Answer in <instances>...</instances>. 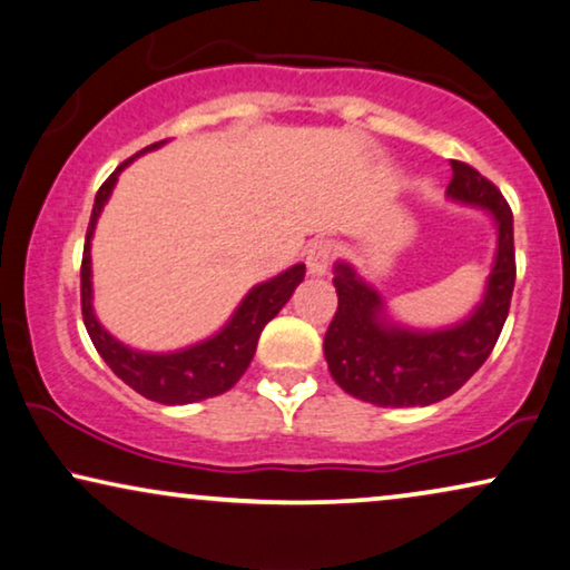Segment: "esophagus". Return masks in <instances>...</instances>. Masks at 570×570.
<instances>
[{
	"instance_id": "esophagus-1",
	"label": "esophagus",
	"mask_w": 570,
	"mask_h": 570,
	"mask_svg": "<svg viewBox=\"0 0 570 570\" xmlns=\"http://www.w3.org/2000/svg\"><path fill=\"white\" fill-rule=\"evenodd\" d=\"M333 253H336V245L331 239H315L307 249V271L313 276H325L333 261Z\"/></svg>"
}]
</instances>
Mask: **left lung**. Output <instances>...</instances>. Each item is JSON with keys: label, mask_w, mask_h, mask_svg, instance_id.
<instances>
[{"label": "left lung", "mask_w": 570, "mask_h": 570, "mask_svg": "<svg viewBox=\"0 0 570 570\" xmlns=\"http://www.w3.org/2000/svg\"><path fill=\"white\" fill-rule=\"evenodd\" d=\"M451 200L495 218L498 249L474 313L456 325L416 331L385 315L383 297L348 263H336L338 309L325 331L328 370L348 396L375 406H430L456 393L498 344L515 284L513 214L500 189L464 161H451Z\"/></svg>", "instance_id": "obj_1"}]
</instances>
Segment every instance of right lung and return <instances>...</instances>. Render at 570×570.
<instances>
[{
	"instance_id": "add662e5",
	"label": "right lung",
	"mask_w": 570,
	"mask_h": 570,
	"mask_svg": "<svg viewBox=\"0 0 570 570\" xmlns=\"http://www.w3.org/2000/svg\"><path fill=\"white\" fill-rule=\"evenodd\" d=\"M164 142L166 140L154 142V146L142 148L140 154L161 148ZM140 154H135L132 158H127L125 164H119L117 171H114L96 193L94 214H90L80 265L82 323H86L88 336L94 341L96 352L104 356V362L114 370V375L121 377L132 391H138L140 396L158 401V404L166 406L193 404V401H203L229 391L232 385L245 375V370L255 356L257 338H261V333L265 325H268V321L278 315V309L289 302L294 289L302 284V278H305V265H292V268L278 273V276L253 286L247 297L242 299V305L234 309L232 321L210 338L200 341V344H193L169 354L138 352V348L121 344V341L114 338L111 333L96 321L94 284H90V239H94L98 216H101L106 200H109L111 189L117 185L119 171L130 161H135Z\"/></svg>"
}]
</instances>
